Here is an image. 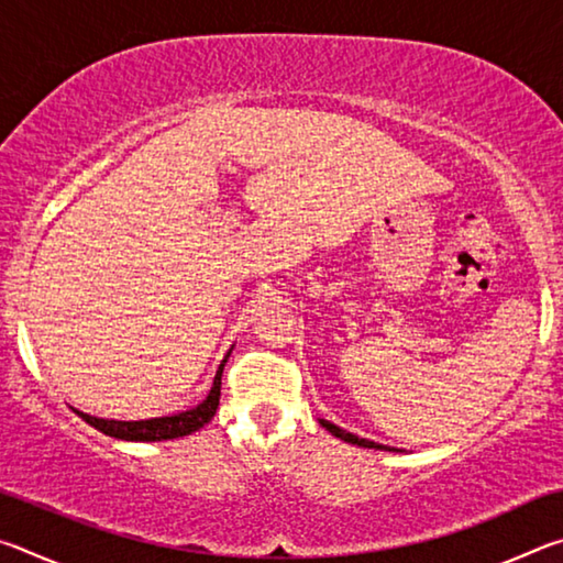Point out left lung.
<instances>
[{
    "label": "left lung",
    "mask_w": 563,
    "mask_h": 563,
    "mask_svg": "<svg viewBox=\"0 0 563 563\" xmlns=\"http://www.w3.org/2000/svg\"><path fill=\"white\" fill-rule=\"evenodd\" d=\"M320 424L325 427V430H328L330 434H335V437H340V440H345V442H350V444L367 446V450H387L385 444H377V442H369V440H360V437L350 434V432H345V430H340V427H335L332 422H328V419H320Z\"/></svg>",
    "instance_id": "1"
}]
</instances>
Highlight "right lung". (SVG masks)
<instances>
[{
    "label": "right lung",
    "instance_id": "right-lung-1",
    "mask_svg": "<svg viewBox=\"0 0 563 563\" xmlns=\"http://www.w3.org/2000/svg\"><path fill=\"white\" fill-rule=\"evenodd\" d=\"M228 360V357H225ZM223 360V362H225ZM223 362L218 367L213 387L201 405L188 409V412H178L170 417H154V419H141V422H119V419H99L91 415H84L79 409H74L84 422L91 424L93 430H99L109 437L126 442H164L176 440V437H186L190 432H198L203 424H208L218 409V399H221V375H223Z\"/></svg>",
    "mask_w": 563,
    "mask_h": 563
}]
</instances>
